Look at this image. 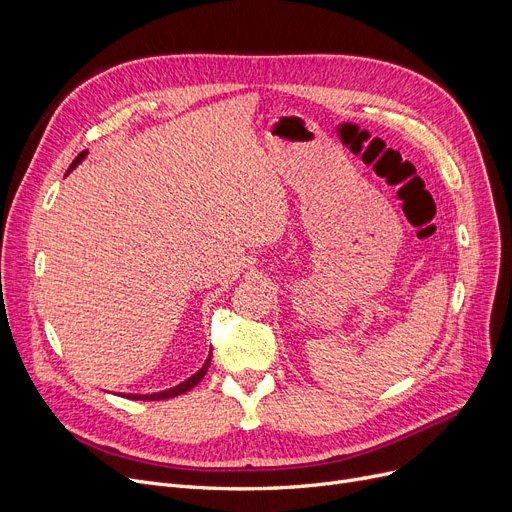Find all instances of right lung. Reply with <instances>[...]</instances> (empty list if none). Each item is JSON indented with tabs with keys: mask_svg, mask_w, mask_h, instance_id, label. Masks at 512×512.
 Wrapping results in <instances>:
<instances>
[{
	"mask_svg": "<svg viewBox=\"0 0 512 512\" xmlns=\"http://www.w3.org/2000/svg\"><path fill=\"white\" fill-rule=\"evenodd\" d=\"M87 155V151H83V153H78L76 155V159L72 161V166H70V170L74 168V166H78L80 161H83V157ZM209 363H211V355L207 357V361H205V365L193 375V378H188L186 382H182V384H178L176 388H170V390H166V392H157V394H124L126 398H132V400H164V398H172V396H178V394H184V392H188L191 388H195L203 378H205V373H207V369H209Z\"/></svg>",
	"mask_w": 512,
	"mask_h": 512,
	"instance_id": "add662e5",
	"label": "right lung"
}]
</instances>
